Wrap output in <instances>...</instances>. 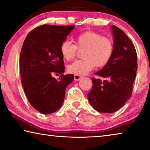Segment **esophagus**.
Here are the masks:
<instances>
[{"mask_svg":"<svg viewBox=\"0 0 150 150\" xmlns=\"http://www.w3.org/2000/svg\"><path fill=\"white\" fill-rule=\"evenodd\" d=\"M81 78H82V76H81V75H74V79L75 81H79V80L81 79Z\"/></svg>","mask_w":150,"mask_h":150,"instance_id":"34e87169","label":"esophagus"}]
</instances>
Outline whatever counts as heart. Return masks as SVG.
<instances>
[{
  "instance_id": "1",
  "label": "heart",
  "mask_w": 150,
  "mask_h": 150,
  "mask_svg": "<svg viewBox=\"0 0 150 150\" xmlns=\"http://www.w3.org/2000/svg\"><path fill=\"white\" fill-rule=\"evenodd\" d=\"M75 43L66 40L60 46V52L66 61L74 59L78 49L83 50L81 54L83 59L75 61L68 67L69 72L75 75H86L95 66L102 67L106 65L115 51L112 40L93 31L80 33L75 38Z\"/></svg>"
}]
</instances>
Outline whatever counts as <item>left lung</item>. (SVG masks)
<instances>
[{"instance_id":"left-lung-1","label":"left lung","mask_w":150,"mask_h":150,"mask_svg":"<svg viewBox=\"0 0 150 150\" xmlns=\"http://www.w3.org/2000/svg\"><path fill=\"white\" fill-rule=\"evenodd\" d=\"M115 51L108 63L91 78L93 86L88 94L91 106L102 113H112L131 98L137 70V56L133 42L115 25L112 26Z\"/></svg>"}]
</instances>
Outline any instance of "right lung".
Wrapping results in <instances>:
<instances>
[{
	"mask_svg": "<svg viewBox=\"0 0 150 150\" xmlns=\"http://www.w3.org/2000/svg\"><path fill=\"white\" fill-rule=\"evenodd\" d=\"M74 25H42L28 33L19 58L23 88L30 104L44 115L57 111L63 104L65 89L74 75H64L60 46ZM52 73L61 75L59 80Z\"/></svg>",
	"mask_w": 150,
	"mask_h": 150,
	"instance_id": "add662e5",
	"label": "right lung"
}]
</instances>
